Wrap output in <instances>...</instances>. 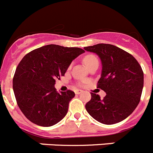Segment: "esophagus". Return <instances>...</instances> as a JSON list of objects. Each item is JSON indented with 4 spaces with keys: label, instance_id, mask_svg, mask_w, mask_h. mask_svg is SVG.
<instances>
[{
    "label": "esophagus",
    "instance_id": "34e87169",
    "mask_svg": "<svg viewBox=\"0 0 153 153\" xmlns=\"http://www.w3.org/2000/svg\"><path fill=\"white\" fill-rule=\"evenodd\" d=\"M82 92H83V91H81V90H75V94H81Z\"/></svg>",
    "mask_w": 153,
    "mask_h": 153
}]
</instances>
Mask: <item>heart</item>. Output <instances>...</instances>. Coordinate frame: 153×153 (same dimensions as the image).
<instances>
[{
	"instance_id": "b5f03b06",
	"label": "heart",
	"mask_w": 153,
	"mask_h": 153,
	"mask_svg": "<svg viewBox=\"0 0 153 153\" xmlns=\"http://www.w3.org/2000/svg\"><path fill=\"white\" fill-rule=\"evenodd\" d=\"M84 62H85V65L88 66V68H89L91 65H93L94 63H96L98 62V59L97 58L96 56L93 55V54H88L86 55L84 57Z\"/></svg>"
}]
</instances>
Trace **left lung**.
<instances>
[{"instance_id": "1", "label": "left lung", "mask_w": 153, "mask_h": 153, "mask_svg": "<svg viewBox=\"0 0 153 153\" xmlns=\"http://www.w3.org/2000/svg\"><path fill=\"white\" fill-rule=\"evenodd\" d=\"M95 53L102 62V74L97 88L106 94L102 100L91 94L85 105L95 120L104 125H113L129 116L139 104L143 88V72L134 57L124 50L109 44L85 47Z\"/></svg>"}]
</instances>
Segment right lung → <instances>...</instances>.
Here are the masks:
<instances>
[{"label":"right lung","mask_w":153,"mask_h":153,"mask_svg":"<svg viewBox=\"0 0 153 153\" xmlns=\"http://www.w3.org/2000/svg\"><path fill=\"white\" fill-rule=\"evenodd\" d=\"M85 52L79 48L49 44L27 53L16 67L13 88L18 106L39 126L56 125L65 116L75 93H58L56 80L64 76L71 62Z\"/></svg>","instance_id":"add662e5"}]
</instances>
